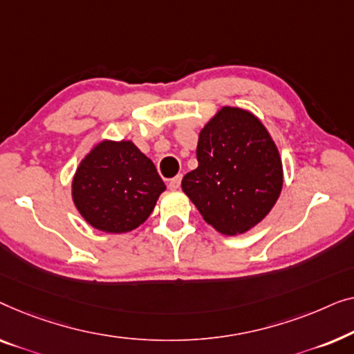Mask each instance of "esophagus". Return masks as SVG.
<instances>
[{
    "label": "esophagus",
    "instance_id": "obj_1",
    "mask_svg": "<svg viewBox=\"0 0 354 354\" xmlns=\"http://www.w3.org/2000/svg\"><path fill=\"white\" fill-rule=\"evenodd\" d=\"M179 186H181V175H178L168 181V187H170L171 191H176V189H179Z\"/></svg>",
    "mask_w": 354,
    "mask_h": 354
}]
</instances>
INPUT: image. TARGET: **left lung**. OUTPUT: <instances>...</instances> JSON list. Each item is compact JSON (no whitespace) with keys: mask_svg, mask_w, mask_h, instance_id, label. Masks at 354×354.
I'll return each mask as SVG.
<instances>
[{"mask_svg":"<svg viewBox=\"0 0 354 354\" xmlns=\"http://www.w3.org/2000/svg\"><path fill=\"white\" fill-rule=\"evenodd\" d=\"M197 162L183 178V192L225 236L250 231L281 196L283 170L276 142L245 109L225 106L205 123L198 133Z\"/></svg>","mask_w":354,"mask_h":354,"instance_id":"8db88e82","label":"left lung"}]
</instances>
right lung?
I'll use <instances>...</instances> for the list:
<instances>
[{"mask_svg": "<svg viewBox=\"0 0 354 354\" xmlns=\"http://www.w3.org/2000/svg\"><path fill=\"white\" fill-rule=\"evenodd\" d=\"M165 189L156 165L133 141L102 139L77 167L72 201L89 226L123 234L151 216Z\"/></svg>", "mask_w": 354, "mask_h": 354, "instance_id": "add662e5", "label": "right lung"}]
</instances>
